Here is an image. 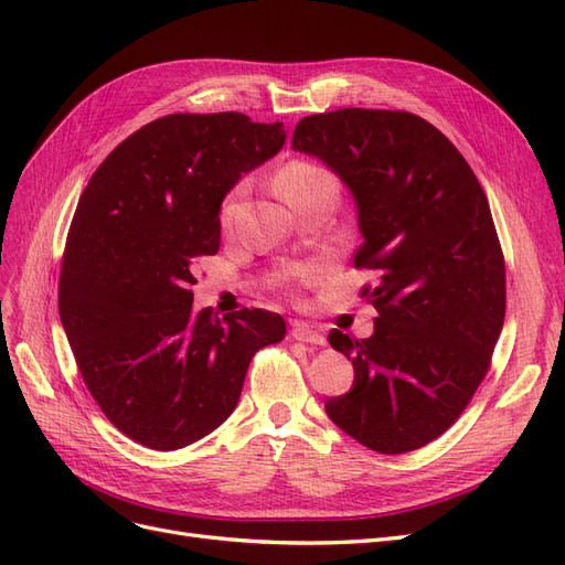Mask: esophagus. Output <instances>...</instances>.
I'll return each instance as SVG.
<instances>
[{"label": "esophagus", "mask_w": 565, "mask_h": 565, "mask_svg": "<svg viewBox=\"0 0 565 565\" xmlns=\"http://www.w3.org/2000/svg\"><path fill=\"white\" fill-rule=\"evenodd\" d=\"M292 337L297 341H306V344H313V347H324V344H328V339H324L318 330H313L311 324H306V322H297L295 324Z\"/></svg>", "instance_id": "34e87169"}]
</instances>
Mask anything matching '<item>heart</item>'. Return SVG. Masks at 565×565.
I'll list each match as a JSON object with an SVG mask.
<instances>
[{
    "label": "heart",
    "instance_id": "1",
    "mask_svg": "<svg viewBox=\"0 0 565 565\" xmlns=\"http://www.w3.org/2000/svg\"><path fill=\"white\" fill-rule=\"evenodd\" d=\"M328 181H334L332 174L328 172V169H322L320 164H313V162H303V160H295L289 162L282 172L278 174L276 179V185L280 195L292 202L297 195H301L303 191H309V188L313 185H320V183H328ZM243 195H245V183H235L231 191L226 193L224 202H221V210H218V221L221 226H224L226 231L235 226L237 216H241V210H243ZM318 276L316 268H301L297 273V280H311Z\"/></svg>",
    "mask_w": 565,
    "mask_h": 565
}]
</instances>
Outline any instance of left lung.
Listing matches in <instances>:
<instances>
[{
	"instance_id": "obj_1",
	"label": "left lung",
	"mask_w": 565,
	"mask_h": 565,
	"mask_svg": "<svg viewBox=\"0 0 565 565\" xmlns=\"http://www.w3.org/2000/svg\"><path fill=\"white\" fill-rule=\"evenodd\" d=\"M292 148L351 188L363 233L353 266L380 273L361 292L380 313L374 334L328 337L355 380L324 409L370 450L424 448L465 413L502 332L507 273L488 198L448 136L415 113L309 115Z\"/></svg>"
}]
</instances>
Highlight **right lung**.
Segmentation results:
<instances>
[{"label": "right lung", "mask_w": 565, "mask_h": 565, "mask_svg": "<svg viewBox=\"0 0 565 565\" xmlns=\"http://www.w3.org/2000/svg\"><path fill=\"white\" fill-rule=\"evenodd\" d=\"M285 143L282 122L174 113L119 143L89 179L67 231L58 311L92 398L150 450H179L235 409L254 353L285 320L193 309L195 266L218 252V210Z\"/></svg>", "instance_id": "add662e5"}]
</instances>
